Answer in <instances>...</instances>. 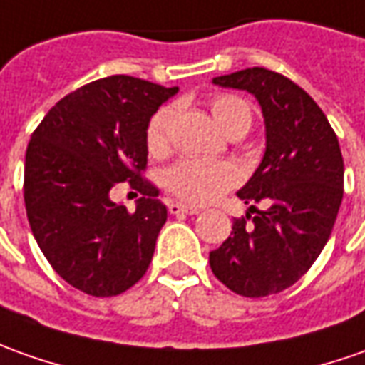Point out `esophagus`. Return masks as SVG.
Masks as SVG:
<instances>
[{"instance_id": "esophagus-1", "label": "esophagus", "mask_w": 365, "mask_h": 365, "mask_svg": "<svg viewBox=\"0 0 365 365\" xmlns=\"http://www.w3.org/2000/svg\"><path fill=\"white\" fill-rule=\"evenodd\" d=\"M168 207H170V214L173 215H178V214L195 215L202 212V210H200V207H195V205H185V203H180V202H172Z\"/></svg>"}]
</instances>
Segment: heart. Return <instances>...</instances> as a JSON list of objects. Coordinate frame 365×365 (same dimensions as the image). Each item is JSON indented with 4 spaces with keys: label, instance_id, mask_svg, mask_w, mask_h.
I'll list each match as a JSON object with an SVG mask.
<instances>
[{
    "label": "heart",
    "instance_id": "obj_1",
    "mask_svg": "<svg viewBox=\"0 0 365 365\" xmlns=\"http://www.w3.org/2000/svg\"><path fill=\"white\" fill-rule=\"evenodd\" d=\"M210 110L215 123L230 135L234 131L250 130L252 110L244 99L237 96H215L210 101ZM173 120L172 106H163L151 115L148 125V150L151 153H162L168 148L170 128ZM240 180V172L230 162H210L197 158H183L168 168L163 173V185L190 203H210L217 200L225 190H230Z\"/></svg>",
    "mask_w": 365,
    "mask_h": 365
}]
</instances>
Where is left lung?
<instances>
[{
  "label": "left lung",
  "instance_id": "8db88e82",
  "mask_svg": "<svg viewBox=\"0 0 365 365\" xmlns=\"http://www.w3.org/2000/svg\"><path fill=\"white\" fill-rule=\"evenodd\" d=\"M212 83L244 89L257 99L266 151L237 192L250 203L247 214L234 220L230 237L210 252V266L240 296H272L294 286L328 244L344 197L338 138L318 103L276 71L242 69ZM259 201L267 203L266 210H255Z\"/></svg>",
  "mask_w": 365,
  "mask_h": 365
}]
</instances>
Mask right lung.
<instances>
[{"label":"right lung","mask_w":365,"mask_h":365,"mask_svg":"<svg viewBox=\"0 0 365 365\" xmlns=\"http://www.w3.org/2000/svg\"><path fill=\"white\" fill-rule=\"evenodd\" d=\"M178 88L131 76L91 81L47 111L26 151L24 197L31 232L69 286L118 296L150 267L168 220L158 190L141 180L151 115ZM130 181L144 193L130 215L110 190Z\"/></svg>","instance_id":"1"}]
</instances>
